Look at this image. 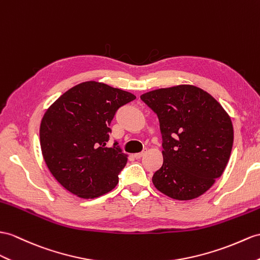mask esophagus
<instances>
[{
    "mask_svg": "<svg viewBox=\"0 0 260 260\" xmlns=\"http://www.w3.org/2000/svg\"><path fill=\"white\" fill-rule=\"evenodd\" d=\"M144 153H145V151H142V152H140V153H136V154H135V157H136L137 160L141 159V157L144 155Z\"/></svg>",
    "mask_w": 260,
    "mask_h": 260,
    "instance_id": "obj_1",
    "label": "esophagus"
}]
</instances>
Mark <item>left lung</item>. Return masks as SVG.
Wrapping results in <instances>:
<instances>
[{"label": "left lung", "mask_w": 260, "mask_h": 260, "mask_svg": "<svg viewBox=\"0 0 260 260\" xmlns=\"http://www.w3.org/2000/svg\"><path fill=\"white\" fill-rule=\"evenodd\" d=\"M141 100L159 118L162 135L163 164L152 178L154 186L174 200L199 198L230 160V116L210 93L189 85L161 88Z\"/></svg>", "instance_id": "obj_1"}]
</instances>
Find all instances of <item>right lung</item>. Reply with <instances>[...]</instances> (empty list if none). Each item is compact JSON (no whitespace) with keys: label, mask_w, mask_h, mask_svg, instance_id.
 <instances>
[{"label":"right lung","mask_w":260,"mask_h":260,"mask_svg":"<svg viewBox=\"0 0 260 260\" xmlns=\"http://www.w3.org/2000/svg\"><path fill=\"white\" fill-rule=\"evenodd\" d=\"M136 96L96 81L71 88L43 117L42 153L54 178L67 191L93 199L115 188L128 154L108 145L110 124L120 107Z\"/></svg>","instance_id":"1"}]
</instances>
